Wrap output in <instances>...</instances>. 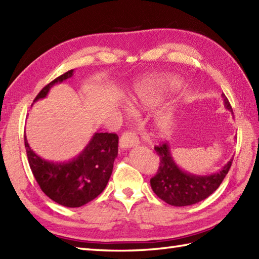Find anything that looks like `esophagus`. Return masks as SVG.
Instances as JSON below:
<instances>
[{"label": "esophagus", "instance_id": "obj_1", "mask_svg": "<svg viewBox=\"0 0 259 259\" xmlns=\"http://www.w3.org/2000/svg\"><path fill=\"white\" fill-rule=\"evenodd\" d=\"M138 136H137L135 131H125V133L120 137L119 147L121 149H128V148L138 146Z\"/></svg>", "mask_w": 259, "mask_h": 259}]
</instances>
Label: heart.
<instances>
[{"instance_id":"obj_1","label":"heart","mask_w":259,"mask_h":259,"mask_svg":"<svg viewBox=\"0 0 259 259\" xmlns=\"http://www.w3.org/2000/svg\"><path fill=\"white\" fill-rule=\"evenodd\" d=\"M179 87V82L171 78L151 79L142 82L135 89L133 101L141 107H155L162 99L164 91L176 89ZM172 125V118L169 113H162L156 119V129L159 134L166 135Z\"/></svg>"}]
</instances>
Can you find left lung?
<instances>
[{
    "instance_id": "obj_1",
    "label": "left lung",
    "mask_w": 259,
    "mask_h": 259,
    "mask_svg": "<svg viewBox=\"0 0 259 259\" xmlns=\"http://www.w3.org/2000/svg\"><path fill=\"white\" fill-rule=\"evenodd\" d=\"M223 98L225 107L233 112L228 99L225 95ZM155 150L160 162L156 176L150 179L151 188L161 200L176 207L194 205L210 196L221 186L233 162V159H230L216 174L196 176L184 171L177 166L168 142L155 147Z\"/></svg>"
}]
</instances>
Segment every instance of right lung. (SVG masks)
I'll list each match as a JSON object with an SVG mask.
<instances>
[{
	"label": "right lung",
	"instance_id": "1",
	"mask_svg": "<svg viewBox=\"0 0 259 259\" xmlns=\"http://www.w3.org/2000/svg\"><path fill=\"white\" fill-rule=\"evenodd\" d=\"M73 75V70L58 76L38 92L34 102L46 98L51 88ZM119 137L115 134L96 133L78 157L67 162H53L38 157L24 135L32 174L45 194L64 207L75 208L93 200L106 188L118 156Z\"/></svg>",
	"mask_w": 259,
	"mask_h": 259
}]
</instances>
